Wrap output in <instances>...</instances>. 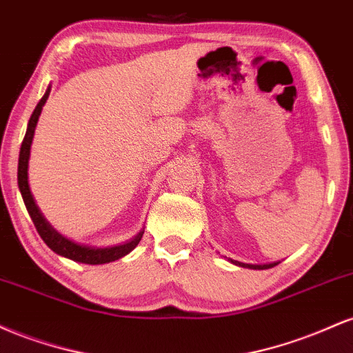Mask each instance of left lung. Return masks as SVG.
Returning <instances> with one entry per match:
<instances>
[{"mask_svg": "<svg viewBox=\"0 0 353 353\" xmlns=\"http://www.w3.org/2000/svg\"><path fill=\"white\" fill-rule=\"evenodd\" d=\"M229 262H232V264H236V265H239V267H245V269H254V270L270 269V267H274V265L279 264V262H272V264H244V262L232 261V259H229Z\"/></svg>", "mask_w": 353, "mask_h": 353, "instance_id": "8db88e82", "label": "left lung"}]
</instances>
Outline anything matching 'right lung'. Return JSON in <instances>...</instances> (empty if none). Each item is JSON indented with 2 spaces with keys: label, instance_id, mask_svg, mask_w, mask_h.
<instances>
[{
  "label": "right lung",
  "instance_id": "right-lung-1",
  "mask_svg": "<svg viewBox=\"0 0 353 353\" xmlns=\"http://www.w3.org/2000/svg\"><path fill=\"white\" fill-rule=\"evenodd\" d=\"M51 86H48L46 92L38 103V106L34 108L33 114L30 117V123H28L26 134H24L21 151H19V161H18V188L19 192H21L24 205H26L28 212H30L31 221H33L36 230L41 236L52 252L58 255H63V257L71 259L74 262H81V264H91V265H99V264H108V262H114L117 259L128 255L131 250L136 249V245L139 244V241L143 239L144 229L139 230V234L131 239V241L124 242V244H117L112 247H91V245H81L76 244V242L70 241L59 234L50 222L46 221V217L43 216V212L39 210L38 204H36L33 192L30 189V181H28V164H30V154H31V143H33L34 137V129L36 124H38L39 116H41L43 106L46 104L48 98H50Z\"/></svg>",
  "mask_w": 353,
  "mask_h": 353
}]
</instances>
